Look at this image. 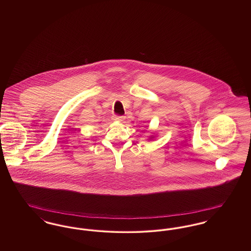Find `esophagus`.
I'll return each instance as SVG.
<instances>
[{"label": "esophagus", "mask_w": 251, "mask_h": 251, "mask_svg": "<svg viewBox=\"0 0 251 251\" xmlns=\"http://www.w3.org/2000/svg\"><path fill=\"white\" fill-rule=\"evenodd\" d=\"M113 120H116V121H119V122H121L122 120H124V118H123L122 116H114V117H113Z\"/></svg>", "instance_id": "esophagus-1"}]
</instances>
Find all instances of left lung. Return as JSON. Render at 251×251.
<instances>
[{"instance_id": "1", "label": "left lung", "mask_w": 251, "mask_h": 251, "mask_svg": "<svg viewBox=\"0 0 251 251\" xmlns=\"http://www.w3.org/2000/svg\"><path fill=\"white\" fill-rule=\"evenodd\" d=\"M155 137V135H151V136H150L149 137V140H151V139H153Z\"/></svg>"}]
</instances>
